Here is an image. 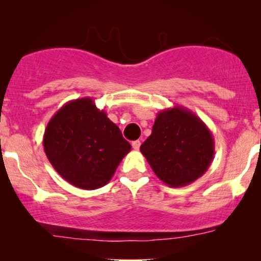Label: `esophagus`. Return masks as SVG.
Listing matches in <instances>:
<instances>
[{
  "label": "esophagus",
  "mask_w": 261,
  "mask_h": 261,
  "mask_svg": "<svg viewBox=\"0 0 261 261\" xmlns=\"http://www.w3.org/2000/svg\"><path fill=\"white\" fill-rule=\"evenodd\" d=\"M140 146H141V142L139 140H136V141H133V148L134 149H140Z\"/></svg>",
  "instance_id": "esophagus-1"
}]
</instances>
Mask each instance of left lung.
Listing matches in <instances>:
<instances>
[{
  "label": "left lung",
  "mask_w": 261,
  "mask_h": 261,
  "mask_svg": "<svg viewBox=\"0 0 261 261\" xmlns=\"http://www.w3.org/2000/svg\"><path fill=\"white\" fill-rule=\"evenodd\" d=\"M140 151L162 181L178 188L195 181L207 170L215 142L196 114L176 106L157 114L151 136Z\"/></svg>",
  "instance_id": "8db88e82"
}]
</instances>
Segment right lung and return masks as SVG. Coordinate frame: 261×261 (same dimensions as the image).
<instances>
[{"label":"right lung","instance_id":"1","mask_svg":"<svg viewBox=\"0 0 261 261\" xmlns=\"http://www.w3.org/2000/svg\"><path fill=\"white\" fill-rule=\"evenodd\" d=\"M44 151L66 181L85 190L109 182L131 145L92 98L66 103L44 133Z\"/></svg>","mask_w":261,"mask_h":261}]
</instances>
